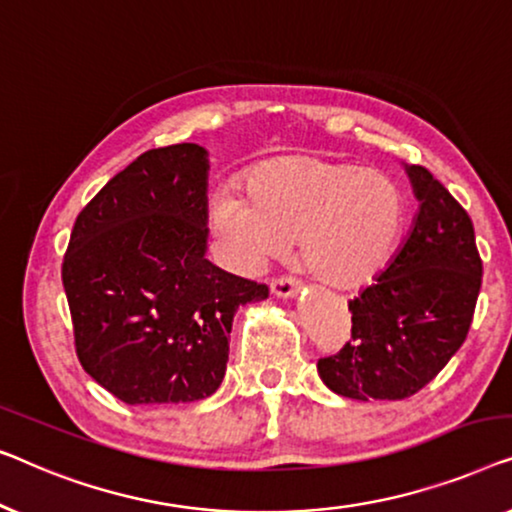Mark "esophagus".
Instances as JSON below:
<instances>
[{
  "mask_svg": "<svg viewBox=\"0 0 512 512\" xmlns=\"http://www.w3.org/2000/svg\"><path fill=\"white\" fill-rule=\"evenodd\" d=\"M271 292L276 294V297H297L301 292V283L294 278H287V276H280V278H273L271 280Z\"/></svg>",
  "mask_w": 512,
  "mask_h": 512,
  "instance_id": "34e87169",
  "label": "esophagus"
}]
</instances>
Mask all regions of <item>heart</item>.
<instances>
[{"label":"heart","mask_w":512,"mask_h":512,"mask_svg":"<svg viewBox=\"0 0 512 512\" xmlns=\"http://www.w3.org/2000/svg\"><path fill=\"white\" fill-rule=\"evenodd\" d=\"M246 197L220 192L218 232L250 266L297 239V259L329 287L357 292L376 283L406 229V197L392 176L329 157H278L243 181Z\"/></svg>","instance_id":"b5f03b06"}]
</instances>
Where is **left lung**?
Returning a JSON list of instances; mask_svg holds the SVG:
<instances>
[{
	"mask_svg": "<svg viewBox=\"0 0 512 512\" xmlns=\"http://www.w3.org/2000/svg\"><path fill=\"white\" fill-rule=\"evenodd\" d=\"M420 201L413 229L376 283L348 301L352 341L318 359L331 392L397 401L434 380L469 334L482 283L473 222L424 167L406 164Z\"/></svg>",
	"mask_w": 512,
	"mask_h": 512,
	"instance_id": "left-lung-1",
	"label": "left lung"
}]
</instances>
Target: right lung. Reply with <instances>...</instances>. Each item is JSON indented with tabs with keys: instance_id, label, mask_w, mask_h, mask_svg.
I'll use <instances>...</instances> for the list:
<instances>
[{
	"instance_id": "obj_1",
	"label": "right lung",
	"mask_w": 512,
	"mask_h": 512,
	"mask_svg": "<svg viewBox=\"0 0 512 512\" xmlns=\"http://www.w3.org/2000/svg\"><path fill=\"white\" fill-rule=\"evenodd\" d=\"M208 153L155 148L78 213L62 285L78 362L129 406L211 397L239 306L269 287L206 259Z\"/></svg>"
}]
</instances>
